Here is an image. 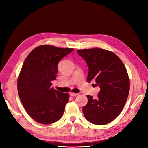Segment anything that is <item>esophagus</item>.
<instances>
[{"label": "esophagus", "instance_id": "obj_1", "mask_svg": "<svg viewBox=\"0 0 148 148\" xmlns=\"http://www.w3.org/2000/svg\"><path fill=\"white\" fill-rule=\"evenodd\" d=\"M70 95H71V96H72V97H74V96H77V93H74V92H71V93H70Z\"/></svg>", "mask_w": 148, "mask_h": 148}]
</instances>
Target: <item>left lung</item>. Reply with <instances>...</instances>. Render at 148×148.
Masks as SVG:
<instances>
[{"mask_svg":"<svg viewBox=\"0 0 148 148\" xmlns=\"http://www.w3.org/2000/svg\"><path fill=\"white\" fill-rule=\"evenodd\" d=\"M89 68L87 81L95 80L101 90L97 99L87 95L88 102L82 108L87 121L106 125L119 116L128 97L130 82L121 60L112 51L101 48L77 51Z\"/></svg>","mask_w":148,"mask_h":148,"instance_id":"obj_1","label":"left lung"}]
</instances>
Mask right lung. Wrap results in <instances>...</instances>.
Listing matches in <instances>:
<instances>
[{"label":"right lung","instance_id":"1","mask_svg":"<svg viewBox=\"0 0 148 148\" xmlns=\"http://www.w3.org/2000/svg\"><path fill=\"white\" fill-rule=\"evenodd\" d=\"M73 50L42 45L34 48L25 60L17 80V91L27 113L40 123H53L63 115L69 95L55 90L51 81L56 79L59 62Z\"/></svg>","mask_w":148,"mask_h":148}]
</instances>
